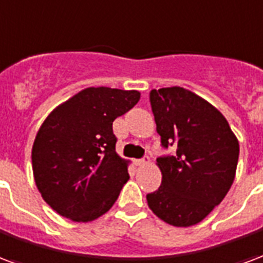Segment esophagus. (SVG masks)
Segmentation results:
<instances>
[{"mask_svg":"<svg viewBox=\"0 0 263 263\" xmlns=\"http://www.w3.org/2000/svg\"><path fill=\"white\" fill-rule=\"evenodd\" d=\"M134 163H135V166L143 167V166H146V164H149V163H151V159H149V157H145V159H138V160H135Z\"/></svg>","mask_w":263,"mask_h":263,"instance_id":"esophagus-1","label":"esophagus"}]
</instances>
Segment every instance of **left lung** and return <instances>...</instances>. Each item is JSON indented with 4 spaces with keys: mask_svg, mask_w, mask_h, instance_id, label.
<instances>
[{
    "mask_svg": "<svg viewBox=\"0 0 263 263\" xmlns=\"http://www.w3.org/2000/svg\"><path fill=\"white\" fill-rule=\"evenodd\" d=\"M151 106L161 145L177 151L157 159L161 185L147 194V205L168 224L190 227L224 199L234 181L240 145L223 114L191 90L153 89Z\"/></svg>",
    "mask_w": 263,
    "mask_h": 263,
    "instance_id": "left-lung-1",
    "label": "left lung"
}]
</instances>
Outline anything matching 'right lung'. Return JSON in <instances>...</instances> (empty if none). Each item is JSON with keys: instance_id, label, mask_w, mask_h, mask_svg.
<instances>
[{"instance_id": "obj_1", "label": "right lung", "mask_w": 263, "mask_h": 263, "mask_svg": "<svg viewBox=\"0 0 263 263\" xmlns=\"http://www.w3.org/2000/svg\"><path fill=\"white\" fill-rule=\"evenodd\" d=\"M141 99L138 90L87 87L52 110L32 147L34 182L58 215L92 221L111 209L129 174L117 155L112 121Z\"/></svg>"}]
</instances>
